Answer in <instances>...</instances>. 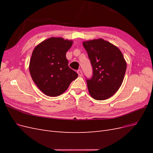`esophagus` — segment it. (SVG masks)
Masks as SVG:
<instances>
[{
  "label": "esophagus",
  "mask_w": 153,
  "mask_h": 153,
  "mask_svg": "<svg viewBox=\"0 0 153 153\" xmlns=\"http://www.w3.org/2000/svg\"><path fill=\"white\" fill-rule=\"evenodd\" d=\"M77 73L78 74V76H82V70H80V69H78V70L77 71Z\"/></svg>",
  "instance_id": "1"
}]
</instances>
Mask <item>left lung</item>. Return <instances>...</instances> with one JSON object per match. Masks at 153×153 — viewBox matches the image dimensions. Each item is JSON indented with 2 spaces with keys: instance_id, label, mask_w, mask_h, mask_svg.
Listing matches in <instances>:
<instances>
[{
  "instance_id": "8db88e82",
  "label": "left lung",
  "mask_w": 153,
  "mask_h": 153,
  "mask_svg": "<svg viewBox=\"0 0 153 153\" xmlns=\"http://www.w3.org/2000/svg\"><path fill=\"white\" fill-rule=\"evenodd\" d=\"M93 69L92 78L87 80L92 98L105 100L115 94L122 85L126 62L118 47L103 39L82 43Z\"/></svg>"
}]
</instances>
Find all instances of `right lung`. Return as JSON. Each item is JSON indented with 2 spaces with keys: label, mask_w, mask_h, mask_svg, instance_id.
I'll return each instance as SVG.
<instances>
[{
  "label": "right lung",
  "mask_w": 153,
  "mask_h": 153,
  "mask_svg": "<svg viewBox=\"0 0 153 153\" xmlns=\"http://www.w3.org/2000/svg\"><path fill=\"white\" fill-rule=\"evenodd\" d=\"M72 45V40L52 37L38 44L32 52L30 74L36 85L45 95H61L78 77V74L69 68L66 57Z\"/></svg>",
  "instance_id": "add662e5"
}]
</instances>
